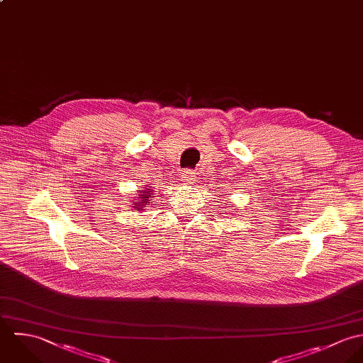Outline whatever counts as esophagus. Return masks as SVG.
<instances>
[{
    "instance_id": "obj_1",
    "label": "esophagus",
    "mask_w": 363,
    "mask_h": 363,
    "mask_svg": "<svg viewBox=\"0 0 363 363\" xmlns=\"http://www.w3.org/2000/svg\"><path fill=\"white\" fill-rule=\"evenodd\" d=\"M195 177H196V175H195L194 171L186 169V171H184V174H182V181H184L185 184H194Z\"/></svg>"
}]
</instances>
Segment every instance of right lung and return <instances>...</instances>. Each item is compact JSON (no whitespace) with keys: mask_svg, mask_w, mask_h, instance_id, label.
Segmentation results:
<instances>
[{"mask_svg":"<svg viewBox=\"0 0 363 363\" xmlns=\"http://www.w3.org/2000/svg\"><path fill=\"white\" fill-rule=\"evenodd\" d=\"M152 196V191L150 188H147L145 191H142L136 198H138V202H133L132 205H135V211L139 212V211H145V208H147V205H150V198Z\"/></svg>","mask_w":363,"mask_h":363,"instance_id":"add662e5","label":"right lung"}]
</instances>
